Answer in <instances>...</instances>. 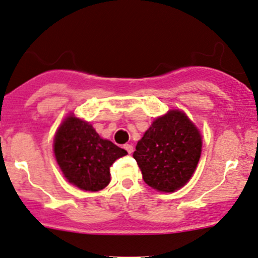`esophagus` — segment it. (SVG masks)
Here are the masks:
<instances>
[{"instance_id":"esophagus-1","label":"esophagus","mask_w":258,"mask_h":258,"mask_svg":"<svg viewBox=\"0 0 258 258\" xmlns=\"http://www.w3.org/2000/svg\"><path fill=\"white\" fill-rule=\"evenodd\" d=\"M123 147H124V150L128 152L130 154H131L132 152H134V146H132V145H128V143H127V145H124Z\"/></svg>"}]
</instances>
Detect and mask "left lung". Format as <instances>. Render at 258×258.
I'll return each mask as SVG.
<instances>
[{"mask_svg":"<svg viewBox=\"0 0 258 258\" xmlns=\"http://www.w3.org/2000/svg\"><path fill=\"white\" fill-rule=\"evenodd\" d=\"M202 145V135L188 116L183 111L170 110L156 118L138 141L134 158L148 185L172 193L191 178Z\"/></svg>","mask_w":258,"mask_h":258,"instance_id":"8db88e82","label":"left lung"}]
</instances>
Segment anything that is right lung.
I'll list each match as a JSON object with an SVG mask.
<instances>
[{
	"label": "right lung",
	"instance_id": "obj_1",
	"mask_svg": "<svg viewBox=\"0 0 258 258\" xmlns=\"http://www.w3.org/2000/svg\"><path fill=\"white\" fill-rule=\"evenodd\" d=\"M54 154L68 181L81 190L99 191L110 183V167L127 152L99 136L89 122L74 115L61 122Z\"/></svg>",
	"mask_w": 258,
	"mask_h": 258
}]
</instances>
